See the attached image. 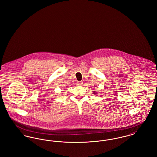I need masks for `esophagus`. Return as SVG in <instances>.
Listing matches in <instances>:
<instances>
[{"label": "esophagus", "mask_w": 157, "mask_h": 157, "mask_svg": "<svg viewBox=\"0 0 157 157\" xmlns=\"http://www.w3.org/2000/svg\"><path fill=\"white\" fill-rule=\"evenodd\" d=\"M82 82H78L77 83V85H79V86H80V85H82Z\"/></svg>", "instance_id": "1"}]
</instances>
